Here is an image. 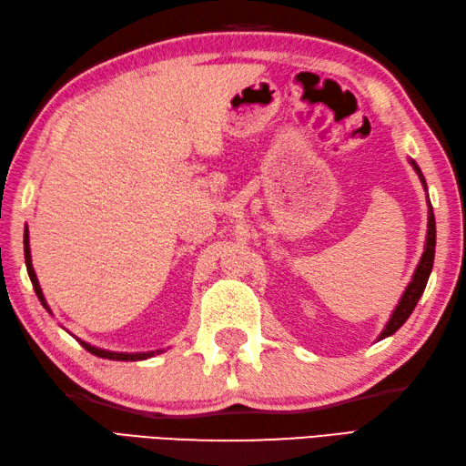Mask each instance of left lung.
Instances as JSON below:
<instances>
[{
  "mask_svg": "<svg viewBox=\"0 0 466 466\" xmlns=\"http://www.w3.org/2000/svg\"><path fill=\"white\" fill-rule=\"evenodd\" d=\"M411 166H414V170L418 172L420 180H422L424 188H426V180L422 177V172H420V168L416 166V162H411ZM430 208V215H428V235H426V249L422 253V259H420L418 268L414 271V278H411V282L408 284L406 292H403L400 304L396 306V310H393L390 322L385 324L383 332L380 335V340L390 337L396 332L403 322H406L410 319V314L414 312L416 304L420 300V296L424 294V288L428 284V278H430V271H432V266H434V248H436V223H434V213H432V207Z\"/></svg>",
  "mask_w": 466,
  "mask_h": 466,
  "instance_id": "obj_1",
  "label": "left lung"
}]
</instances>
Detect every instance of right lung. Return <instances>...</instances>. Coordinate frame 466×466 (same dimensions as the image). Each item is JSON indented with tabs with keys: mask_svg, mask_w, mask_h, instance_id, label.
I'll use <instances>...</instances> for the list:
<instances>
[{
	"mask_svg": "<svg viewBox=\"0 0 466 466\" xmlns=\"http://www.w3.org/2000/svg\"><path fill=\"white\" fill-rule=\"evenodd\" d=\"M24 256H25V268H28V276H30V279H32V286H34V292H36V296H38V300L42 302V306L44 309H46L48 312H50V309H48V304H46V300H44V294H42V288H40V284H38V278H36V274H34V268H32V256H30V241H28V229H25V235H24ZM81 342V345L89 350V353H93V355H96V357H103V359H111V361H142V359H147V357H154V350H150V353H111V350H103V349H96V347H93V345H89V342H85V340H78ZM156 353H160V350H156Z\"/></svg>",
	"mask_w": 466,
	"mask_h": 466,
	"instance_id": "1",
	"label": "right lung"
}]
</instances>
